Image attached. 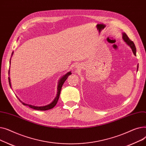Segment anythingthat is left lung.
Listing matches in <instances>:
<instances>
[{
  "instance_id": "obj_1",
  "label": "left lung",
  "mask_w": 146,
  "mask_h": 146,
  "mask_svg": "<svg viewBox=\"0 0 146 146\" xmlns=\"http://www.w3.org/2000/svg\"><path fill=\"white\" fill-rule=\"evenodd\" d=\"M122 38H123L124 41L126 42V44L127 45H128L130 47H131V48L134 53V54L135 56H136V48H135V46L134 42L131 40H129V38L128 37L127 35L124 33H122ZM138 68H139V66H137V70H138Z\"/></svg>"
}]
</instances>
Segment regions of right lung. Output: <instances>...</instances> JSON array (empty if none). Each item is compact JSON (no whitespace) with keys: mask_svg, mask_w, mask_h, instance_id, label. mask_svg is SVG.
Here are the masks:
<instances>
[{"mask_svg":"<svg viewBox=\"0 0 146 146\" xmlns=\"http://www.w3.org/2000/svg\"><path fill=\"white\" fill-rule=\"evenodd\" d=\"M13 55V52L12 53V56ZM10 64H11V60H10ZM72 74V73L71 72H68V73H67L66 74H64V76H63L62 77H61L60 79V80L58 81V86H57V96L56 97L54 98V99L53 101L50 103V104L47 105H45V106H34V105H29V104H25L24 102H21L20 100V101L22 103V104L24 105H25V106H29V108H33L34 110H39V111H46V110H50V109H52V108H54L56 106V105L57 104V102H58V100L59 99V97H60V92H61V88H62L63 86V85L64 84V82L66 80V79H67L68 76L69 75ZM9 79V85L11 87V80H10V78L9 77L8 78Z\"/></svg>","mask_w":146,"mask_h":146,"instance_id":"obj_1","label":"right lung"}]
</instances>
